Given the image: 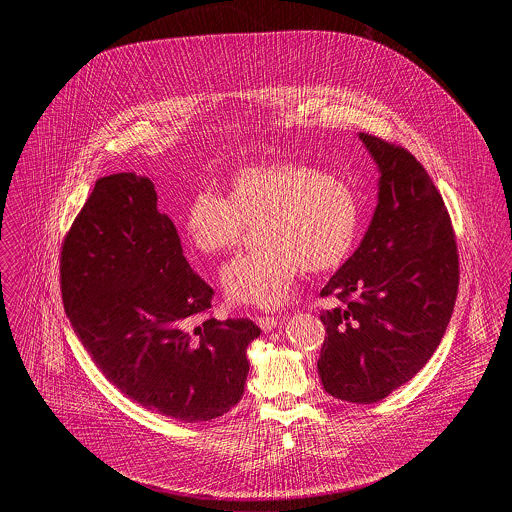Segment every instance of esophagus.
<instances>
[{
  "label": "esophagus",
  "instance_id": "1",
  "mask_svg": "<svg viewBox=\"0 0 512 512\" xmlns=\"http://www.w3.org/2000/svg\"><path fill=\"white\" fill-rule=\"evenodd\" d=\"M256 323L260 325V329H262L264 333H268V331H274V329L278 327L280 319L274 317V315H258V317H256Z\"/></svg>",
  "mask_w": 512,
  "mask_h": 512
}]
</instances>
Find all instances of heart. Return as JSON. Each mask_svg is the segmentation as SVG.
Returning a JSON list of instances; mask_svg holds the SVG:
<instances>
[{
    "label": "heart",
    "instance_id": "b5f03b06",
    "mask_svg": "<svg viewBox=\"0 0 512 512\" xmlns=\"http://www.w3.org/2000/svg\"><path fill=\"white\" fill-rule=\"evenodd\" d=\"M361 201L349 181L315 165L290 159L236 167L226 197L199 191L187 205L183 232L203 256L238 246L256 226V250L236 256L222 270L230 303L272 309L293 290L303 270H337L361 234Z\"/></svg>",
    "mask_w": 512,
    "mask_h": 512
}]
</instances>
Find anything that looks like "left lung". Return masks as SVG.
I'll use <instances>...</instances> for the list:
<instances>
[{
  "label": "left lung",
  "instance_id": "obj_1",
  "mask_svg": "<svg viewBox=\"0 0 512 512\" xmlns=\"http://www.w3.org/2000/svg\"><path fill=\"white\" fill-rule=\"evenodd\" d=\"M380 169L378 205L361 246L321 290L317 361L323 388L372 404L422 370L447 329L459 288L449 213L424 165L406 147L359 134Z\"/></svg>",
  "mask_w": 512,
  "mask_h": 512
}]
</instances>
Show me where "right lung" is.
Returning a JSON list of instances; mask_svg holds the SVG:
<instances>
[{"label":"right lung","mask_w":512,"mask_h":512,"mask_svg":"<svg viewBox=\"0 0 512 512\" xmlns=\"http://www.w3.org/2000/svg\"><path fill=\"white\" fill-rule=\"evenodd\" d=\"M61 293L94 365L130 400L177 422H209L240 402L260 327L211 317L215 292L146 175L96 181L61 248Z\"/></svg>","instance_id":"1"}]
</instances>
